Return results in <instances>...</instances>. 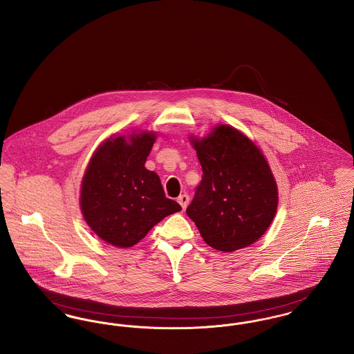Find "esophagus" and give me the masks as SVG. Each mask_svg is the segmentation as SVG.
<instances>
[{
  "label": "esophagus",
  "mask_w": 354,
  "mask_h": 354,
  "mask_svg": "<svg viewBox=\"0 0 354 354\" xmlns=\"http://www.w3.org/2000/svg\"><path fill=\"white\" fill-rule=\"evenodd\" d=\"M188 201H189V198H188L187 194H182V195L178 198V202H179V205L182 206L183 209H186V207H187Z\"/></svg>",
  "instance_id": "obj_1"
}]
</instances>
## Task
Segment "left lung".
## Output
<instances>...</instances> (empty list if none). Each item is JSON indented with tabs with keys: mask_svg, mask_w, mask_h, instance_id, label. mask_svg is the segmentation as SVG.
<instances>
[{
	"mask_svg": "<svg viewBox=\"0 0 354 354\" xmlns=\"http://www.w3.org/2000/svg\"><path fill=\"white\" fill-rule=\"evenodd\" d=\"M203 169L187 215L212 249L231 252L257 242L270 227L278 187L252 140L227 124L189 138Z\"/></svg>",
	"mask_w": 354,
	"mask_h": 354,
	"instance_id": "1",
	"label": "left lung"
}]
</instances>
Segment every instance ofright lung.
Wrapping results in <instances>:
<instances>
[{"label":"right lung","mask_w":354,"mask_h":354,"mask_svg":"<svg viewBox=\"0 0 354 354\" xmlns=\"http://www.w3.org/2000/svg\"><path fill=\"white\" fill-rule=\"evenodd\" d=\"M156 136L152 131L111 136L86 166L80 188L82 214L108 245L128 249L167 215L182 209L166 198L159 175L145 167Z\"/></svg>","instance_id":"right-lung-1"}]
</instances>
